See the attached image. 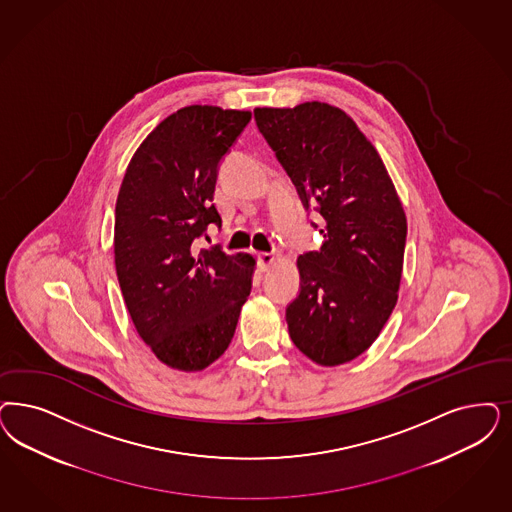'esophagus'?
<instances>
[{"label":"esophagus","mask_w":512,"mask_h":512,"mask_svg":"<svg viewBox=\"0 0 512 512\" xmlns=\"http://www.w3.org/2000/svg\"><path fill=\"white\" fill-rule=\"evenodd\" d=\"M257 259H259V268H261V270H268L270 266L276 263L274 253H259V255H257Z\"/></svg>","instance_id":"esophagus-1"}]
</instances>
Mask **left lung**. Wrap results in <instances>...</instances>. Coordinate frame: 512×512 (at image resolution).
Returning a JSON list of instances; mask_svg holds the SVG:
<instances>
[{"instance_id": "left-lung-1", "label": "left lung", "mask_w": 512, "mask_h": 512, "mask_svg": "<svg viewBox=\"0 0 512 512\" xmlns=\"http://www.w3.org/2000/svg\"><path fill=\"white\" fill-rule=\"evenodd\" d=\"M253 113L304 208L316 204L321 215L323 244L297 259L289 336L318 365L348 363L371 348L397 304L403 204L378 151L342 109L304 102Z\"/></svg>"}]
</instances>
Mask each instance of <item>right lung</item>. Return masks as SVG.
<instances>
[{"mask_svg":"<svg viewBox=\"0 0 512 512\" xmlns=\"http://www.w3.org/2000/svg\"><path fill=\"white\" fill-rule=\"evenodd\" d=\"M251 111L187 106L141 141L115 206V268L141 340L176 371L210 367L229 348L255 259L194 251L208 225L217 168Z\"/></svg>","mask_w":512,"mask_h":512,"instance_id":"add662e5","label":"right lung"}]
</instances>
